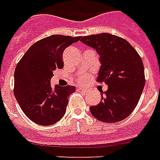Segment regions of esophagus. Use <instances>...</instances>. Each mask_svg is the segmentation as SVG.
Returning <instances> with one entry per match:
<instances>
[{"label":"esophagus","instance_id":"obj_1","mask_svg":"<svg viewBox=\"0 0 160 160\" xmlns=\"http://www.w3.org/2000/svg\"><path fill=\"white\" fill-rule=\"evenodd\" d=\"M77 90L79 92H82V93H86L88 91L87 89H84V88H77Z\"/></svg>","mask_w":160,"mask_h":160}]
</instances>
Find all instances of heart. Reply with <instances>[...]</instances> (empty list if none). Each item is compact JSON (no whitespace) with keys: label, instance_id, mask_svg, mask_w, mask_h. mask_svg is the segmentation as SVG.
Wrapping results in <instances>:
<instances>
[{"label":"heart","instance_id":"obj_1","mask_svg":"<svg viewBox=\"0 0 160 160\" xmlns=\"http://www.w3.org/2000/svg\"><path fill=\"white\" fill-rule=\"evenodd\" d=\"M87 80H88L87 75H83L82 77L80 78V80H79V82L81 83V84H84V83H85L86 81H87Z\"/></svg>","mask_w":160,"mask_h":160}]
</instances>
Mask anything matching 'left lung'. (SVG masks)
<instances>
[{
	"mask_svg": "<svg viewBox=\"0 0 160 160\" xmlns=\"http://www.w3.org/2000/svg\"><path fill=\"white\" fill-rule=\"evenodd\" d=\"M80 41L100 55L97 81L108 85L100 91V102L90 107L91 114L105 123L121 121L135 109L145 85L141 57L126 40L111 34L84 36Z\"/></svg>",
	"mask_w": 160,
	"mask_h": 160,
	"instance_id": "1",
	"label": "left lung"
}]
</instances>
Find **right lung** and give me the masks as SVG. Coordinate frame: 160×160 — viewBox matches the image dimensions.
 Segmentation results:
<instances>
[{
  "instance_id": "add662e5",
  "label": "right lung",
  "mask_w": 160,
  "mask_h": 160,
  "mask_svg": "<svg viewBox=\"0 0 160 160\" xmlns=\"http://www.w3.org/2000/svg\"><path fill=\"white\" fill-rule=\"evenodd\" d=\"M81 36L53 35L36 41L18 62L14 74V95L24 114L39 125L62 119L75 86L51 85L53 71L64 66L63 52Z\"/></svg>"
}]
</instances>
